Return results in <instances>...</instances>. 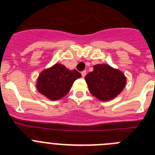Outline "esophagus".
<instances>
[{"mask_svg":"<svg viewBox=\"0 0 155 155\" xmlns=\"http://www.w3.org/2000/svg\"><path fill=\"white\" fill-rule=\"evenodd\" d=\"M86 74H87V71H82V72H81L82 77H83V78H84V77H85V75H86Z\"/></svg>","mask_w":155,"mask_h":155,"instance_id":"1","label":"esophagus"}]
</instances>
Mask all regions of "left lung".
Instances as JSON below:
<instances>
[{
  "label": "left lung",
  "mask_w": 155,
  "mask_h": 155,
  "mask_svg": "<svg viewBox=\"0 0 155 155\" xmlns=\"http://www.w3.org/2000/svg\"><path fill=\"white\" fill-rule=\"evenodd\" d=\"M85 81L91 94L102 101L116 97L126 85V77L119 70L107 64H97L94 71L85 76Z\"/></svg>",
  "instance_id": "8db88e82"
}]
</instances>
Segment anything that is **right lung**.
Segmentation results:
<instances>
[{"label":"right lung","mask_w":155,"mask_h":155,"mask_svg":"<svg viewBox=\"0 0 155 155\" xmlns=\"http://www.w3.org/2000/svg\"><path fill=\"white\" fill-rule=\"evenodd\" d=\"M81 74L76 70L69 71L65 66L57 64L45 70L37 80L38 91L51 100H57L68 94L75 80Z\"/></svg>","instance_id":"right-lung-1"}]
</instances>
